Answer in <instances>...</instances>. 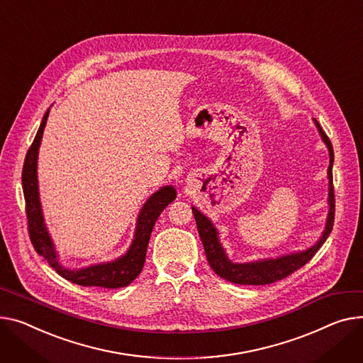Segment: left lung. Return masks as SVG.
I'll return each mask as SVG.
<instances>
[{"instance_id":"1","label":"left lung","mask_w":363,"mask_h":363,"mask_svg":"<svg viewBox=\"0 0 363 363\" xmlns=\"http://www.w3.org/2000/svg\"><path fill=\"white\" fill-rule=\"evenodd\" d=\"M315 124H317L318 131H320L324 143L327 144L328 152H330V166H328L330 210H328L325 230H324L321 239L312 248H309L303 252L284 255V257H280L276 259H262V261H254V262H247V264H235V262L229 261V258L226 257V254L219 242V239H217L216 228L211 225V222L204 214H201L196 207H192V213H194V217H196V223H197L199 233H200L201 242H203V247L206 251L207 261L217 276H220L222 279L236 283V284H252V286L270 284V283L279 281L287 276H291L294 272L303 267V265L308 261H311V258L317 254V251L325 242V239L328 238V235L333 230L334 213H335V199H334V185H333L334 152H333L331 141L327 137V134L324 133V130L321 128V125L318 124V121H315Z\"/></svg>"}]
</instances>
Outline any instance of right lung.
<instances>
[{
	"mask_svg": "<svg viewBox=\"0 0 363 363\" xmlns=\"http://www.w3.org/2000/svg\"><path fill=\"white\" fill-rule=\"evenodd\" d=\"M48 115H50V109L46 111V113L42 118L40 127L35 135L32 146L28 150L26 159H24L21 172L23 194L24 201H26V217L30 242L35 251L50 262L51 267L61 277L72 283L80 286H94L105 289H118L128 286L141 273L144 261H146V251L155 223L160 213L164 210V207L177 199V191L174 189V186H163L157 192H155V194L146 201V204L143 206L137 219L133 245L124 257H121L112 262L91 265V267L82 270L64 269L57 259V252L54 250L52 240L46 232L38 192V150Z\"/></svg>",
	"mask_w": 363,
	"mask_h": 363,
	"instance_id": "obj_1",
	"label": "right lung"
}]
</instances>
